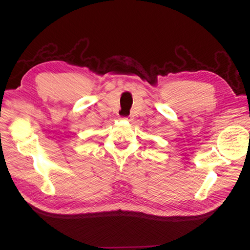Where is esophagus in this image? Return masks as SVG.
Returning <instances> with one entry per match:
<instances>
[{
	"label": "esophagus",
	"instance_id": "34e87169",
	"mask_svg": "<svg viewBox=\"0 0 250 250\" xmlns=\"http://www.w3.org/2000/svg\"><path fill=\"white\" fill-rule=\"evenodd\" d=\"M122 120H125V121H131L132 119H131V117L129 116V117H125V118H121Z\"/></svg>",
	"mask_w": 250,
	"mask_h": 250
}]
</instances>
